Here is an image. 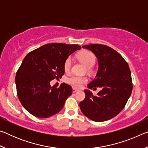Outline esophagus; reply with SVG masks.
I'll list each match as a JSON object with an SVG mask.
<instances>
[{
    "label": "esophagus",
    "instance_id": "obj_1",
    "mask_svg": "<svg viewBox=\"0 0 148 148\" xmlns=\"http://www.w3.org/2000/svg\"><path fill=\"white\" fill-rule=\"evenodd\" d=\"M77 91H78V90L76 89V88H73V89H72V92H77Z\"/></svg>",
    "mask_w": 148,
    "mask_h": 148
}]
</instances>
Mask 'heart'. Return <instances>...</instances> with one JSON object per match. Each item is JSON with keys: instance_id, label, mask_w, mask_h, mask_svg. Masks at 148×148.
<instances>
[{"instance_id": "b5f03b06", "label": "heart", "mask_w": 148, "mask_h": 148, "mask_svg": "<svg viewBox=\"0 0 148 148\" xmlns=\"http://www.w3.org/2000/svg\"><path fill=\"white\" fill-rule=\"evenodd\" d=\"M77 58L78 59L79 61L86 65L87 67V70L89 71H91V67L93 66L94 64L96 61V57L95 55L92 52L87 50H84L79 52L77 54ZM72 66V59L71 57H69L68 58L65 60L64 63V70L66 72L70 71ZM87 82V78L85 76H72L69 77L66 79V82L69 84L71 85L74 87H82V85L84 83H86Z\"/></svg>"}]
</instances>
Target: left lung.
I'll list each match as a JSON object with an SVG mask.
<instances>
[{
	"label": "left lung",
	"instance_id": "8db88e82",
	"mask_svg": "<svg viewBox=\"0 0 148 148\" xmlns=\"http://www.w3.org/2000/svg\"><path fill=\"white\" fill-rule=\"evenodd\" d=\"M91 51L98 59L99 69L95 78L87 85L89 89L101 87L94 96L84 90L86 98L79 102L82 113L97 122L116 116L124 108L132 90L131 73L127 62L116 50L102 44L82 46Z\"/></svg>",
	"mask_w": 148,
	"mask_h": 148
}]
</instances>
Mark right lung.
Masks as SVG:
<instances>
[{
    "label": "right lung",
    "mask_w": 148,
    "mask_h": 148,
    "mask_svg": "<svg viewBox=\"0 0 148 148\" xmlns=\"http://www.w3.org/2000/svg\"><path fill=\"white\" fill-rule=\"evenodd\" d=\"M80 49L76 44H47L25 56L16 73V85L19 101L30 114L47 118L62 110L72 87L63 83L57 88L50 82L64 75L65 60Z\"/></svg>",
    "instance_id": "obj_1"
}]
</instances>
